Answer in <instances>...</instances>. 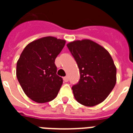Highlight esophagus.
I'll list each match as a JSON object with an SVG mask.
<instances>
[{
    "label": "esophagus",
    "instance_id": "obj_1",
    "mask_svg": "<svg viewBox=\"0 0 133 133\" xmlns=\"http://www.w3.org/2000/svg\"><path fill=\"white\" fill-rule=\"evenodd\" d=\"M63 80H64L65 82H68V81H69L68 77H65L64 78H63Z\"/></svg>",
    "mask_w": 133,
    "mask_h": 133
}]
</instances>
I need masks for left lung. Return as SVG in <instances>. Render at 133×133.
<instances>
[{"label": "left lung", "instance_id": "1", "mask_svg": "<svg viewBox=\"0 0 133 133\" xmlns=\"http://www.w3.org/2000/svg\"><path fill=\"white\" fill-rule=\"evenodd\" d=\"M79 67L80 79L72 87L79 103L95 106L105 100L116 84L117 69L110 54L92 41H75L67 45Z\"/></svg>", "mask_w": 133, "mask_h": 133}]
</instances>
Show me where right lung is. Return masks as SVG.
Masks as SVG:
<instances>
[{"instance_id":"1","label":"right lung","mask_w":133,"mask_h":133,"mask_svg":"<svg viewBox=\"0 0 133 133\" xmlns=\"http://www.w3.org/2000/svg\"><path fill=\"white\" fill-rule=\"evenodd\" d=\"M65 41L47 36L32 41L22 52L16 65V77L24 92L37 103H46L57 96L63 79L54 63Z\"/></svg>"}]
</instances>
